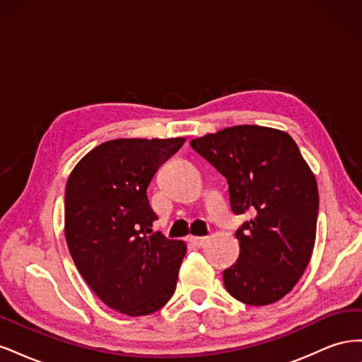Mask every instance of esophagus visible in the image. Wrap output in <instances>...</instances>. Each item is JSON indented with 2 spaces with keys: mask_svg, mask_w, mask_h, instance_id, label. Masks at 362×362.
<instances>
[{
  "mask_svg": "<svg viewBox=\"0 0 362 362\" xmlns=\"http://www.w3.org/2000/svg\"><path fill=\"white\" fill-rule=\"evenodd\" d=\"M206 242V237H190V243L194 246H202Z\"/></svg>",
  "mask_w": 362,
  "mask_h": 362,
  "instance_id": "34e87169",
  "label": "esophagus"
}]
</instances>
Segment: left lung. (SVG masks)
<instances>
[{
    "instance_id": "left-lung-1",
    "label": "left lung",
    "mask_w": 362,
    "mask_h": 362,
    "mask_svg": "<svg viewBox=\"0 0 362 362\" xmlns=\"http://www.w3.org/2000/svg\"><path fill=\"white\" fill-rule=\"evenodd\" d=\"M190 146L228 181L240 255L223 272L234 299L252 306L288 294L308 266L315 243L319 189L296 141L276 128L228 127Z\"/></svg>"
}]
</instances>
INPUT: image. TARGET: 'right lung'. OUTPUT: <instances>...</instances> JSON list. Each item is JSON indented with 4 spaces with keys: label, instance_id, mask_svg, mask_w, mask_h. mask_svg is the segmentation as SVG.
<instances>
[{
    "label": "right lung",
    "instance_id": "right-lung-1",
    "mask_svg": "<svg viewBox=\"0 0 362 362\" xmlns=\"http://www.w3.org/2000/svg\"><path fill=\"white\" fill-rule=\"evenodd\" d=\"M185 141L115 139L93 148L71 172L64 190V237L92 291L112 310L148 315L177 288L185 243L152 234L156 213L146 189Z\"/></svg>",
    "mask_w": 362,
    "mask_h": 362
}]
</instances>
